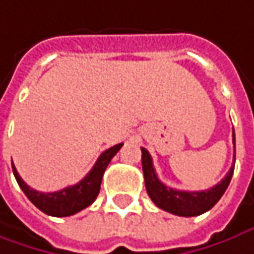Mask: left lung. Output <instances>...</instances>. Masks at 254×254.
<instances>
[{
    "mask_svg": "<svg viewBox=\"0 0 254 254\" xmlns=\"http://www.w3.org/2000/svg\"><path fill=\"white\" fill-rule=\"evenodd\" d=\"M232 140H234V147H235V132H232ZM234 158H235V154H234ZM141 168L144 174V184H146L147 194L157 207L171 214L181 215V217H196L213 208L217 204V201L221 199L231 182V178L234 175L235 163L232 164L229 172L220 184H217L207 190H200V192L177 190L170 186L164 185L157 177L151 156L144 147H141Z\"/></svg>",
    "mask_w": 254,
    "mask_h": 254,
    "instance_id": "1",
    "label": "left lung"
}]
</instances>
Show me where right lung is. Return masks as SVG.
<instances>
[{
  "label": "right lung",
  "instance_id": "right-lung-1",
  "mask_svg": "<svg viewBox=\"0 0 254 254\" xmlns=\"http://www.w3.org/2000/svg\"><path fill=\"white\" fill-rule=\"evenodd\" d=\"M122 146L124 143H120V144L113 146L111 149L105 150L104 153H101V156L98 157V160L93 165L90 172L80 182H77L76 185L64 188L58 192L44 193L34 190L29 185H26L25 181L18 174L13 163H12V171L20 189L39 210L53 217H68V215H73L82 211L96 200L100 193L101 179L104 175L105 168L108 167L110 161L120 151Z\"/></svg>",
  "mask_w": 254,
  "mask_h": 254
}]
</instances>
